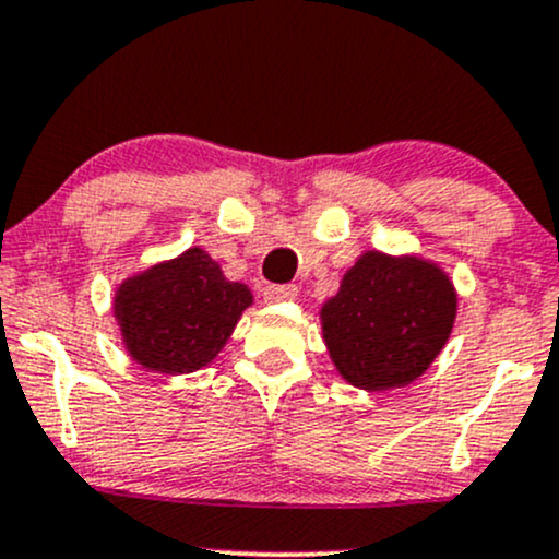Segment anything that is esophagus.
<instances>
[{
    "instance_id": "34e87169",
    "label": "esophagus",
    "mask_w": 559,
    "mask_h": 559,
    "mask_svg": "<svg viewBox=\"0 0 559 559\" xmlns=\"http://www.w3.org/2000/svg\"><path fill=\"white\" fill-rule=\"evenodd\" d=\"M298 296L296 285H266L263 287V301L277 304V301H293Z\"/></svg>"
}]
</instances>
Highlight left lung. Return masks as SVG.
<instances>
[{
    "instance_id": "left-lung-1",
    "label": "left lung",
    "mask_w": 559,
    "mask_h": 559,
    "mask_svg": "<svg viewBox=\"0 0 559 559\" xmlns=\"http://www.w3.org/2000/svg\"><path fill=\"white\" fill-rule=\"evenodd\" d=\"M322 335L352 386H405L435 362L455 320L453 282L421 258L368 250L322 306Z\"/></svg>"
}]
</instances>
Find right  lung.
I'll use <instances>...</instances> for the list:
<instances>
[{
    "label": "right lung",
    "instance_id": "obj_1",
    "mask_svg": "<svg viewBox=\"0 0 559 559\" xmlns=\"http://www.w3.org/2000/svg\"><path fill=\"white\" fill-rule=\"evenodd\" d=\"M253 293L229 282L205 250L157 263L119 285L114 296L130 357L154 373H194L224 349Z\"/></svg>",
    "mask_w": 559,
    "mask_h": 559
}]
</instances>
